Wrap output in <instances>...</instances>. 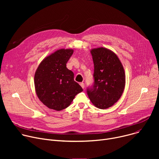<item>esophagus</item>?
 <instances>
[{"label": "esophagus", "instance_id": "34e87169", "mask_svg": "<svg viewBox=\"0 0 159 159\" xmlns=\"http://www.w3.org/2000/svg\"><path fill=\"white\" fill-rule=\"evenodd\" d=\"M80 85L81 86V87H82V88H84V83L81 82V83H80Z\"/></svg>", "mask_w": 159, "mask_h": 159}]
</instances>
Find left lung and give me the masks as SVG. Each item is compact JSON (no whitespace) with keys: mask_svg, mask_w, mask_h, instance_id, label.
<instances>
[{"mask_svg":"<svg viewBox=\"0 0 159 159\" xmlns=\"http://www.w3.org/2000/svg\"><path fill=\"white\" fill-rule=\"evenodd\" d=\"M94 64L95 84L87 93L92 104L105 110L114 105L122 96L126 83L124 67L111 50L100 47L90 50Z\"/></svg>","mask_w":159,"mask_h":159,"instance_id":"obj_1","label":"left lung"}]
</instances>
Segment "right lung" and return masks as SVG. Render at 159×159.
Instances as JSON below:
<instances>
[{"instance_id":"add662e5","label":"right lung","mask_w":159,"mask_h":159,"mask_svg":"<svg viewBox=\"0 0 159 159\" xmlns=\"http://www.w3.org/2000/svg\"><path fill=\"white\" fill-rule=\"evenodd\" d=\"M73 49H60L45 57L34 77L36 94L49 109L61 111L68 107L75 95L83 91L74 80V74L66 67Z\"/></svg>"}]
</instances>
